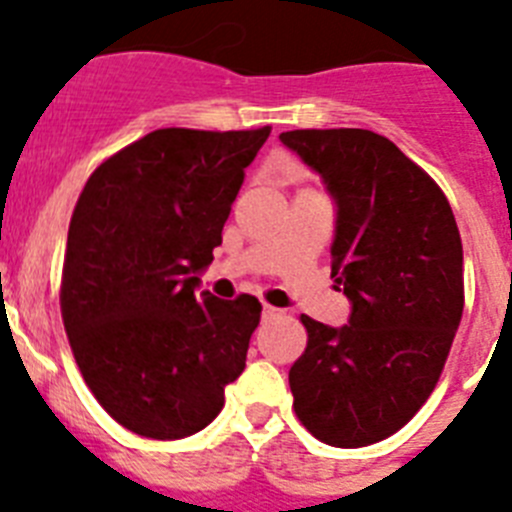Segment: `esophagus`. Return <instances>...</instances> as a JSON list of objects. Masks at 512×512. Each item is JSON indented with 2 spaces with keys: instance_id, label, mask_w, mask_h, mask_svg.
I'll return each mask as SVG.
<instances>
[{
  "instance_id": "obj_1",
  "label": "esophagus",
  "mask_w": 512,
  "mask_h": 512,
  "mask_svg": "<svg viewBox=\"0 0 512 512\" xmlns=\"http://www.w3.org/2000/svg\"><path fill=\"white\" fill-rule=\"evenodd\" d=\"M277 315H282V310H279V307H271V305H264V320H271V318H277Z\"/></svg>"
}]
</instances>
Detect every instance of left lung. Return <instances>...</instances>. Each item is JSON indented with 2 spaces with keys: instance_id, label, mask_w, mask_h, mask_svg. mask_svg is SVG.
Returning a JSON list of instances; mask_svg holds the SVG:
<instances>
[{
  "instance_id": "obj_1",
  "label": "left lung",
  "mask_w": 512,
  "mask_h": 512,
  "mask_svg": "<svg viewBox=\"0 0 512 512\" xmlns=\"http://www.w3.org/2000/svg\"><path fill=\"white\" fill-rule=\"evenodd\" d=\"M338 202L333 282L351 320L300 315L305 354L289 369L300 423L359 449L392 436L436 390L464 310V251L443 189L384 135L361 128L279 135Z\"/></svg>"
}]
</instances>
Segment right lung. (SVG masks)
<instances>
[{
  "mask_svg": "<svg viewBox=\"0 0 512 512\" xmlns=\"http://www.w3.org/2000/svg\"><path fill=\"white\" fill-rule=\"evenodd\" d=\"M269 133L153 130L104 158L81 189L63 256V328L92 395L138 436L202 431L246 369L261 302L194 289Z\"/></svg>",
  "mask_w": 512,
  "mask_h": 512,
  "instance_id": "right-lung-1",
  "label": "right lung"
}]
</instances>
